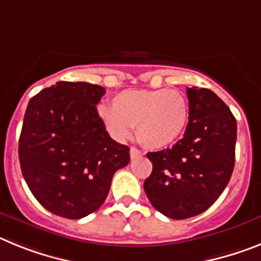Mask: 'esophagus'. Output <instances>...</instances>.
<instances>
[{
	"mask_svg": "<svg viewBox=\"0 0 261 261\" xmlns=\"http://www.w3.org/2000/svg\"><path fill=\"white\" fill-rule=\"evenodd\" d=\"M142 155V152L141 150H139V149L137 148H135V146H132V148H130V158H137V157H141Z\"/></svg>",
	"mask_w": 261,
	"mask_h": 261,
	"instance_id": "esophagus-1",
	"label": "esophagus"
}]
</instances>
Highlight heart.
Masks as SVG:
<instances>
[{
    "label": "heart",
    "mask_w": 261,
    "mask_h": 261,
    "mask_svg": "<svg viewBox=\"0 0 261 261\" xmlns=\"http://www.w3.org/2000/svg\"><path fill=\"white\" fill-rule=\"evenodd\" d=\"M109 133L119 141L130 137L133 126L140 141L162 149L179 139L189 120V104L178 91L125 90L112 99V107H99Z\"/></svg>",
    "instance_id": "obj_1"
}]
</instances>
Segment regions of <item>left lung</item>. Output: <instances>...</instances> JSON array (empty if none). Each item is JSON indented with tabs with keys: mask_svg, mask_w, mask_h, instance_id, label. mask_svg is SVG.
Returning a JSON list of instances; mask_svg holds the SVG:
<instances>
[{
	"mask_svg": "<svg viewBox=\"0 0 261 261\" xmlns=\"http://www.w3.org/2000/svg\"><path fill=\"white\" fill-rule=\"evenodd\" d=\"M189 122L171 148L148 153L153 170L144 190L155 210L171 219L206 211L230 182L235 165L237 120L207 88H188Z\"/></svg>",
	"mask_w": 261,
	"mask_h": 261,
	"instance_id": "1",
	"label": "left lung"
}]
</instances>
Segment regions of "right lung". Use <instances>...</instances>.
<instances>
[{"mask_svg":"<svg viewBox=\"0 0 261 261\" xmlns=\"http://www.w3.org/2000/svg\"><path fill=\"white\" fill-rule=\"evenodd\" d=\"M103 87L58 82L31 97L18 144L22 175L50 213L80 219L104 203L129 148L107 132L96 106Z\"/></svg>","mask_w":261,"mask_h":261,"instance_id":"obj_1","label":"right lung"}]
</instances>
